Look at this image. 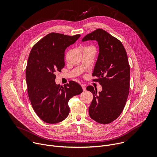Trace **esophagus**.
Instances as JSON below:
<instances>
[{
    "label": "esophagus",
    "instance_id": "34e87169",
    "mask_svg": "<svg viewBox=\"0 0 157 157\" xmlns=\"http://www.w3.org/2000/svg\"><path fill=\"white\" fill-rule=\"evenodd\" d=\"M81 87H82V89H83V91H86V87L85 85H84V84H81Z\"/></svg>",
    "mask_w": 157,
    "mask_h": 157
}]
</instances>
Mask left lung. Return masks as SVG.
<instances>
[{
    "instance_id": "obj_1",
    "label": "left lung",
    "mask_w": 157,
    "mask_h": 157,
    "mask_svg": "<svg viewBox=\"0 0 157 157\" xmlns=\"http://www.w3.org/2000/svg\"><path fill=\"white\" fill-rule=\"evenodd\" d=\"M96 40L99 53L94 66L93 81L99 82L102 90L97 93L92 86L86 87L93 94L89 108L90 117L107 124L116 120L124 110L129 93L130 66L122 43L106 31L99 29L86 35L82 41Z\"/></svg>"
}]
</instances>
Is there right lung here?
<instances>
[{
  "instance_id": "1",
  "label": "right lung",
  "mask_w": 157,
  "mask_h": 157,
  "mask_svg": "<svg viewBox=\"0 0 157 157\" xmlns=\"http://www.w3.org/2000/svg\"><path fill=\"white\" fill-rule=\"evenodd\" d=\"M80 36L50 33L38 41L30 53L26 68L27 92L36 115L47 123L64 120L70 113L69 100L82 92L75 81L61 86L55 81V72H60L64 66L65 50Z\"/></svg>"
}]
</instances>
